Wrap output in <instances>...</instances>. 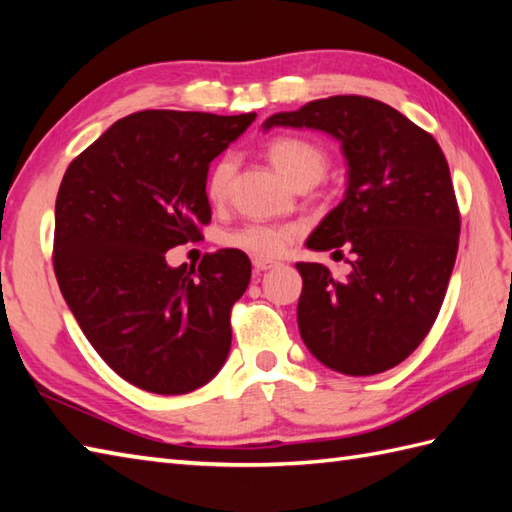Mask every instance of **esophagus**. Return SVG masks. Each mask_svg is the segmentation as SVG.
<instances>
[{
    "label": "esophagus",
    "mask_w": 512,
    "mask_h": 512,
    "mask_svg": "<svg viewBox=\"0 0 512 512\" xmlns=\"http://www.w3.org/2000/svg\"><path fill=\"white\" fill-rule=\"evenodd\" d=\"M279 264L273 262V259H262V257H255L253 259V268L255 273H264V270H270V268H277Z\"/></svg>",
    "instance_id": "esophagus-1"
}]
</instances>
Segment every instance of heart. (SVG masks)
Segmentation results:
<instances>
[{"label": "heart", "mask_w": 512, "mask_h": 512, "mask_svg": "<svg viewBox=\"0 0 512 512\" xmlns=\"http://www.w3.org/2000/svg\"><path fill=\"white\" fill-rule=\"evenodd\" d=\"M268 158L273 160L277 171L284 176L290 184H314L323 178L325 169H328V154L308 138L301 136H279L268 145ZM235 173V158L224 156L217 165L211 169L209 180H206V195L209 200L220 204L226 200L228 189H231V180ZM295 235L292 226H279V224H262L250 222L235 228V231L226 233L224 244L244 250L248 255L255 257H277L286 250L288 242Z\"/></svg>", "instance_id": "obj_1"}]
</instances>
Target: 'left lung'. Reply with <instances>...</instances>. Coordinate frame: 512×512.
Wrapping results in <instances>:
<instances>
[{
  "label": "left lung",
  "instance_id": "1",
  "mask_svg": "<svg viewBox=\"0 0 512 512\" xmlns=\"http://www.w3.org/2000/svg\"><path fill=\"white\" fill-rule=\"evenodd\" d=\"M273 127H308L341 143L347 189L306 246L350 248L347 279L297 264L301 339L325 367L347 376L387 372L416 350L436 321L458 255L460 211L436 138L367 96H330Z\"/></svg>",
  "mask_w": 512,
  "mask_h": 512
}]
</instances>
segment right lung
<instances>
[{
	"label": "right lung",
	"mask_w": 512,
	"mask_h": 512,
	"mask_svg": "<svg viewBox=\"0 0 512 512\" xmlns=\"http://www.w3.org/2000/svg\"><path fill=\"white\" fill-rule=\"evenodd\" d=\"M257 114L145 110L76 156L54 206V275L83 334L114 372L151 394H189L231 350V308L250 281L237 248L200 266L165 253L211 222L206 176Z\"/></svg>",
	"instance_id": "obj_1"
}]
</instances>
